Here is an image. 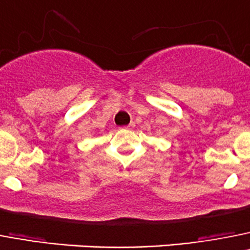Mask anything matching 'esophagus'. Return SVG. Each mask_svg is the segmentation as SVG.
<instances>
[{
    "label": "esophagus",
    "mask_w": 250,
    "mask_h": 250,
    "mask_svg": "<svg viewBox=\"0 0 250 250\" xmlns=\"http://www.w3.org/2000/svg\"><path fill=\"white\" fill-rule=\"evenodd\" d=\"M125 128H127V129H133V128H134V123L131 122V123H129V125H127V127H125Z\"/></svg>",
    "instance_id": "1"
}]
</instances>
